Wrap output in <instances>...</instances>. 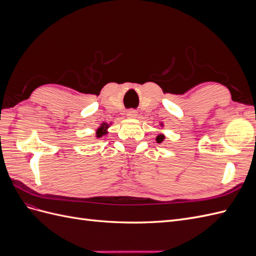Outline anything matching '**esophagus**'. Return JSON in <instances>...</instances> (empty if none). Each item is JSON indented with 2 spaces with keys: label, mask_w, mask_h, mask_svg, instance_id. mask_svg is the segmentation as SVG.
Here are the masks:
<instances>
[{
  "label": "esophagus",
  "mask_w": 256,
  "mask_h": 256,
  "mask_svg": "<svg viewBox=\"0 0 256 256\" xmlns=\"http://www.w3.org/2000/svg\"><path fill=\"white\" fill-rule=\"evenodd\" d=\"M136 116H138V112L136 111V110H128L127 111V118H136Z\"/></svg>",
  "instance_id": "esophagus-1"
}]
</instances>
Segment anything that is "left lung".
<instances>
[{
    "label": "left lung",
    "mask_w": 256,
    "mask_h": 256,
    "mask_svg": "<svg viewBox=\"0 0 256 256\" xmlns=\"http://www.w3.org/2000/svg\"><path fill=\"white\" fill-rule=\"evenodd\" d=\"M160 126L164 127V122H160ZM164 138H166L164 134H159V136H157V138H156V142L160 144V143H162V142L164 141Z\"/></svg>",
    "instance_id": "8db88e82"
}]
</instances>
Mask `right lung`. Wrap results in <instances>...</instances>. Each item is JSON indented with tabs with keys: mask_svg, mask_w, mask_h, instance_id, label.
I'll return each instance as SVG.
<instances>
[{
	"mask_svg": "<svg viewBox=\"0 0 256 256\" xmlns=\"http://www.w3.org/2000/svg\"><path fill=\"white\" fill-rule=\"evenodd\" d=\"M112 122H110V125H111ZM110 125L108 122H102V125H100L98 128H97V130H96V138H102V136H106V134H108V128L110 127Z\"/></svg>",
	"mask_w": 256,
	"mask_h": 256,
	"instance_id": "1",
	"label": "right lung"
}]
</instances>
